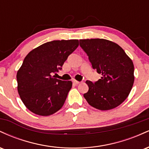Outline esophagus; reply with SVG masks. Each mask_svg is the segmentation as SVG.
<instances>
[{
	"label": "esophagus",
	"mask_w": 149,
	"mask_h": 149,
	"mask_svg": "<svg viewBox=\"0 0 149 149\" xmlns=\"http://www.w3.org/2000/svg\"><path fill=\"white\" fill-rule=\"evenodd\" d=\"M73 83H74V84H76V85H78V84H79V83H80V82H79V81H78V80H73Z\"/></svg>",
	"instance_id": "obj_1"
}]
</instances>
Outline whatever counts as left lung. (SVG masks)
<instances>
[{"mask_svg": "<svg viewBox=\"0 0 149 149\" xmlns=\"http://www.w3.org/2000/svg\"><path fill=\"white\" fill-rule=\"evenodd\" d=\"M80 46L88 56L92 67L102 75L92 83L87 80L89 90L85 99L92 107L110 110L122 104L134 83V64L123 49L105 39L80 40Z\"/></svg>", "mask_w": 149, "mask_h": 149, "instance_id": "1", "label": "left lung"}]
</instances>
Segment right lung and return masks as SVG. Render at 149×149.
Listing matches in <instances>:
<instances>
[{"label":"right lung","mask_w":149,"mask_h":149,"mask_svg":"<svg viewBox=\"0 0 149 149\" xmlns=\"http://www.w3.org/2000/svg\"><path fill=\"white\" fill-rule=\"evenodd\" d=\"M78 40L47 42L26 56L17 73L19 95L26 107L39 116L52 115L64 105L72 82L53 76L78 47Z\"/></svg>","instance_id":"add662e5"}]
</instances>
